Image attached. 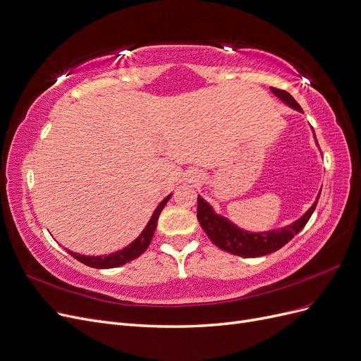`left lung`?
<instances>
[{
	"label": "left lung",
	"mask_w": 361,
	"mask_h": 361,
	"mask_svg": "<svg viewBox=\"0 0 361 361\" xmlns=\"http://www.w3.org/2000/svg\"><path fill=\"white\" fill-rule=\"evenodd\" d=\"M271 89L279 99L290 105L291 109L302 111V106L288 92L276 87ZM315 207L317 202L308 209V212H306L303 217L287 226V228L266 233H250L236 228V226L231 223L228 219L217 216L204 199L201 196H197V220L201 223L202 229L205 231L212 244H216L219 248L241 257H260L279 250L284 247L290 239L295 238V235H298L311 219Z\"/></svg>",
	"instance_id": "obj_1"
}]
</instances>
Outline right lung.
<instances>
[{
	"mask_svg": "<svg viewBox=\"0 0 361 361\" xmlns=\"http://www.w3.org/2000/svg\"><path fill=\"white\" fill-rule=\"evenodd\" d=\"M169 197H171V195L166 196L164 201L159 204V207L153 212V216H152L149 224L145 226V229L141 232V235L135 239V241L129 244L126 248L116 251V252H113V255H109V256H97V257L80 256V255H77V252H73V251H68V252L78 262H82V263L90 266V268H97V269L117 268V266H122V264H125V263H128L133 259H137L147 250V247L150 245L152 238H153L154 231H156V226H157V219L160 216V212H162L164 207L166 205V202L169 201Z\"/></svg>",
	"mask_w": 361,
	"mask_h": 361,
	"instance_id": "1",
	"label": "right lung"
}]
</instances>
